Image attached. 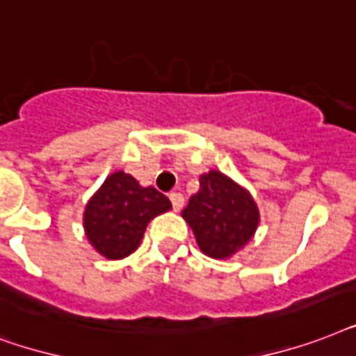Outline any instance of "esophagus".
I'll list each match as a JSON object with an SVG mask.
<instances>
[{"mask_svg": "<svg viewBox=\"0 0 356 356\" xmlns=\"http://www.w3.org/2000/svg\"><path fill=\"white\" fill-rule=\"evenodd\" d=\"M170 202H172V208H175V211H180L181 208H184V195L178 191L170 193L169 195Z\"/></svg>", "mask_w": 356, "mask_h": 356, "instance_id": "1", "label": "esophagus"}]
</instances>
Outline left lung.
<instances>
[{"label": "left lung", "mask_w": 356, "mask_h": 356, "mask_svg": "<svg viewBox=\"0 0 356 356\" xmlns=\"http://www.w3.org/2000/svg\"><path fill=\"white\" fill-rule=\"evenodd\" d=\"M181 217L191 227L200 250L216 260L243 249L260 225V209L252 195L216 169L200 176V189L189 198Z\"/></svg>", "instance_id": "8db88e82"}]
</instances>
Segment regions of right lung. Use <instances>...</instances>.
I'll use <instances>...</instances> for the list:
<instances>
[{"instance_id":"right-lung-1","label":"right lung","mask_w":356,"mask_h":356,"mask_svg":"<svg viewBox=\"0 0 356 356\" xmlns=\"http://www.w3.org/2000/svg\"><path fill=\"white\" fill-rule=\"evenodd\" d=\"M170 208V200L158 189L143 187L131 175L117 170L85 206V236L98 254L122 260L137 250L148 222Z\"/></svg>"}]
</instances>
